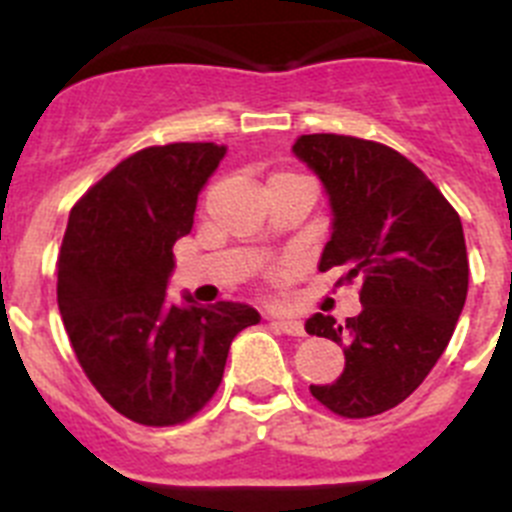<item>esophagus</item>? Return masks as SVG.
<instances>
[{
  "label": "esophagus",
  "mask_w": 512,
  "mask_h": 512,
  "mask_svg": "<svg viewBox=\"0 0 512 512\" xmlns=\"http://www.w3.org/2000/svg\"><path fill=\"white\" fill-rule=\"evenodd\" d=\"M271 325L287 333V336H305V323L297 318H271Z\"/></svg>",
  "instance_id": "1"
}]
</instances>
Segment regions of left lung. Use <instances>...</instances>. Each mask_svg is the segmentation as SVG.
<instances>
[{
  "label": "left lung",
  "instance_id": "8db88e82",
  "mask_svg": "<svg viewBox=\"0 0 512 512\" xmlns=\"http://www.w3.org/2000/svg\"><path fill=\"white\" fill-rule=\"evenodd\" d=\"M295 156L333 212L320 271L361 279V312L338 325L315 312L310 336L343 346L336 382L310 384L343 418H369L413 395L451 341L469 287L464 230L436 184L402 153L351 135H300Z\"/></svg>",
  "mask_w": 512,
  "mask_h": 512
}]
</instances>
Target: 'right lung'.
I'll return each instance as SVG.
<instances>
[{"instance_id":"right-lung-1","label":"right lung","mask_w":512,"mask_h":512,"mask_svg":"<svg viewBox=\"0 0 512 512\" xmlns=\"http://www.w3.org/2000/svg\"><path fill=\"white\" fill-rule=\"evenodd\" d=\"M217 143L133 153L74 205L58 256V310L99 395L140 425H176L205 408L233 338L261 315L243 302L174 305V243L223 161Z\"/></svg>"}]
</instances>
